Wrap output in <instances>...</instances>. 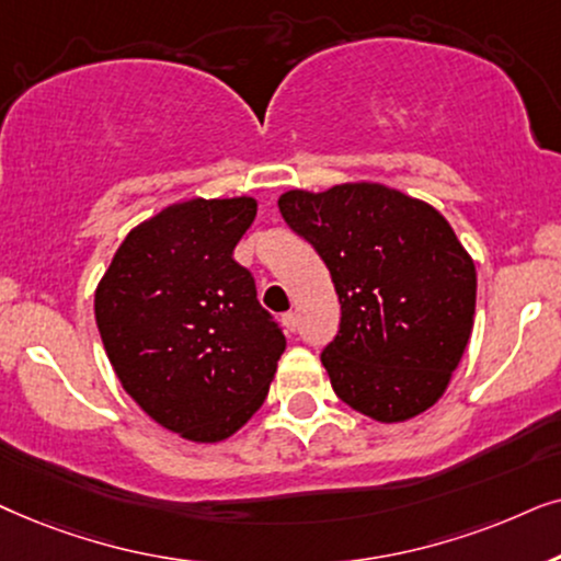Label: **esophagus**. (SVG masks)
<instances>
[{
  "label": "esophagus",
  "mask_w": 561,
  "mask_h": 561,
  "mask_svg": "<svg viewBox=\"0 0 561 561\" xmlns=\"http://www.w3.org/2000/svg\"><path fill=\"white\" fill-rule=\"evenodd\" d=\"M282 325H285L287 333H295L297 331V312H285V316H282Z\"/></svg>",
  "instance_id": "esophagus-1"
}]
</instances>
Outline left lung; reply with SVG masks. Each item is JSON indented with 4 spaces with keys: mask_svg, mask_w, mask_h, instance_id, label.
Masks as SVG:
<instances>
[{
    "mask_svg": "<svg viewBox=\"0 0 561 561\" xmlns=\"http://www.w3.org/2000/svg\"><path fill=\"white\" fill-rule=\"evenodd\" d=\"M341 302L320 362L348 408L402 423L444 398L474 325L477 272L436 207L377 182L279 197Z\"/></svg>",
    "mask_w": 561,
    "mask_h": 561,
    "instance_id": "obj_1",
    "label": "left lung"
}]
</instances>
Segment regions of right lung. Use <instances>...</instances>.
I'll list each match as a JSON object with an SVG mask.
<instances>
[{"mask_svg":"<svg viewBox=\"0 0 561 561\" xmlns=\"http://www.w3.org/2000/svg\"><path fill=\"white\" fill-rule=\"evenodd\" d=\"M256 207L245 194L163 207L125 236L94 293L123 390L194 444L226 442L251 421L287 346L233 259Z\"/></svg>","mask_w":561,"mask_h":561,"instance_id":"obj_1","label":"right lung"}]
</instances>
